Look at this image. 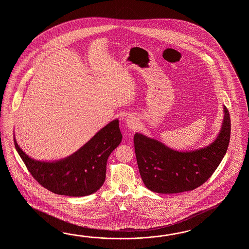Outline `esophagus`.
<instances>
[{
    "instance_id": "1",
    "label": "esophagus",
    "mask_w": 249,
    "mask_h": 249,
    "mask_svg": "<svg viewBox=\"0 0 249 249\" xmlns=\"http://www.w3.org/2000/svg\"><path fill=\"white\" fill-rule=\"evenodd\" d=\"M127 126L130 127V128H133V127L136 125V120L134 118H128L126 120Z\"/></svg>"
}]
</instances>
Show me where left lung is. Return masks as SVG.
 Here are the masks:
<instances>
[{"label": "left lung", "mask_w": 249, "mask_h": 249, "mask_svg": "<svg viewBox=\"0 0 249 249\" xmlns=\"http://www.w3.org/2000/svg\"><path fill=\"white\" fill-rule=\"evenodd\" d=\"M223 112L222 128L216 139L199 149L177 151L158 140L138 132L134 134L138 167L148 190L162 194L193 191L211 177L230 142L231 117L225 106Z\"/></svg>", "instance_id": "obj_1"}]
</instances>
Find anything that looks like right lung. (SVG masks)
Masks as SVG:
<instances>
[{"instance_id":"right-lung-1","label":"right lung","mask_w":249,"mask_h":249,"mask_svg":"<svg viewBox=\"0 0 249 249\" xmlns=\"http://www.w3.org/2000/svg\"><path fill=\"white\" fill-rule=\"evenodd\" d=\"M121 142L122 133L116 119L74 154L47 162L30 158L14 138L17 151L33 177L48 191L69 196H88L100 190L106 178L107 159Z\"/></svg>"}]
</instances>
